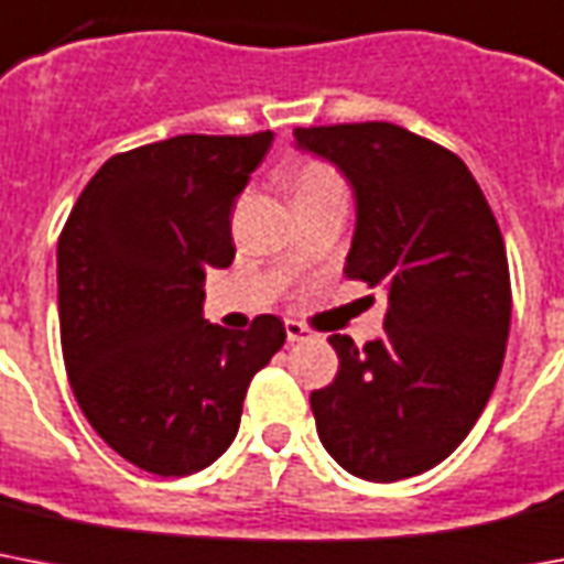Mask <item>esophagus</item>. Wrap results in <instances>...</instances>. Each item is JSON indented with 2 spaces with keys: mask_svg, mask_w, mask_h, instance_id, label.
<instances>
[{
  "mask_svg": "<svg viewBox=\"0 0 564 564\" xmlns=\"http://www.w3.org/2000/svg\"><path fill=\"white\" fill-rule=\"evenodd\" d=\"M285 335L291 344H296V340H308V337H314V332H311V328H305L303 323H296V319H288Z\"/></svg>",
  "mask_w": 564,
  "mask_h": 564,
  "instance_id": "1",
  "label": "esophagus"
}]
</instances>
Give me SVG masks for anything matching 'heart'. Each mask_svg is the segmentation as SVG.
<instances>
[{
  "label": "heart",
  "instance_id": "obj_1",
  "mask_svg": "<svg viewBox=\"0 0 564 564\" xmlns=\"http://www.w3.org/2000/svg\"><path fill=\"white\" fill-rule=\"evenodd\" d=\"M285 183L294 195V204H311V200H323V197L346 195V183L335 165L326 160H303L291 165L285 174Z\"/></svg>",
  "mask_w": 564,
  "mask_h": 564
}]
</instances>
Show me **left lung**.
Wrapping results in <instances>:
<instances>
[{
	"mask_svg": "<svg viewBox=\"0 0 564 564\" xmlns=\"http://www.w3.org/2000/svg\"><path fill=\"white\" fill-rule=\"evenodd\" d=\"M294 137L355 188L344 273L387 291L384 337H328L340 369L311 393L319 443L364 480L422 475L466 440L501 372L512 291L498 220L460 156L399 124Z\"/></svg>",
	"mask_w": 564,
	"mask_h": 564,
	"instance_id": "left-lung-1",
	"label": "left lung"
}]
</instances>
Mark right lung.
<instances>
[{
  "instance_id": "1",
  "label": "right lung",
  "mask_w": 564,
  "mask_h": 564,
  "mask_svg": "<svg viewBox=\"0 0 564 564\" xmlns=\"http://www.w3.org/2000/svg\"><path fill=\"white\" fill-rule=\"evenodd\" d=\"M270 142V130L186 133L110 156L57 241L72 393L104 443L151 475L218 460L247 387L285 344L273 314L247 332L204 319L206 270L236 259L229 215Z\"/></svg>"
}]
</instances>
